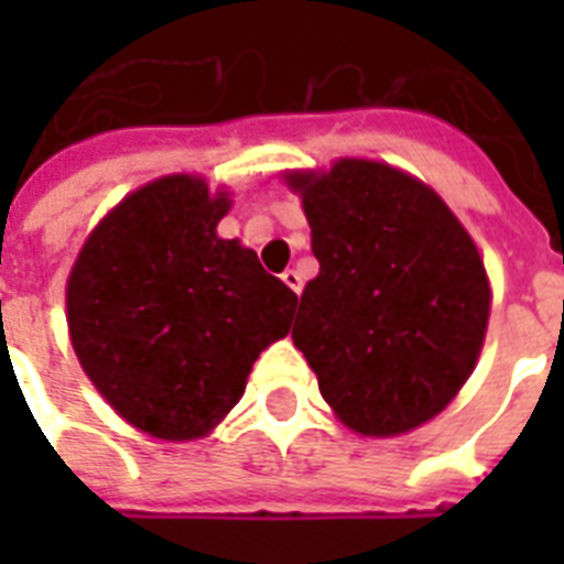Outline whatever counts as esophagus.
Returning a JSON list of instances; mask_svg holds the SVG:
<instances>
[{
    "label": "esophagus",
    "instance_id": "esophagus-1",
    "mask_svg": "<svg viewBox=\"0 0 564 564\" xmlns=\"http://www.w3.org/2000/svg\"><path fill=\"white\" fill-rule=\"evenodd\" d=\"M281 281L286 283V286H290V290L295 292V295H299V292H301V286H304V281H301V274L295 272V269H286V272L281 274Z\"/></svg>",
    "mask_w": 564,
    "mask_h": 564
}]
</instances>
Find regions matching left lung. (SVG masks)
<instances>
[{
  "instance_id": "obj_1",
  "label": "left lung",
  "mask_w": 564,
  "mask_h": 564,
  "mask_svg": "<svg viewBox=\"0 0 564 564\" xmlns=\"http://www.w3.org/2000/svg\"><path fill=\"white\" fill-rule=\"evenodd\" d=\"M318 274L292 343L339 419L398 436L442 412L480 357L489 278L477 246L421 181L375 161L290 175Z\"/></svg>"
}]
</instances>
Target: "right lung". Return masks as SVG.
<instances>
[{
  "mask_svg": "<svg viewBox=\"0 0 564 564\" xmlns=\"http://www.w3.org/2000/svg\"><path fill=\"white\" fill-rule=\"evenodd\" d=\"M228 207L202 178L154 181L93 230L66 283L82 369L149 436H204L260 351L290 334L295 292L251 248L216 237Z\"/></svg>",
  "mask_w": 564,
  "mask_h": 564,
  "instance_id": "right-lung-1",
  "label": "right lung"
}]
</instances>
